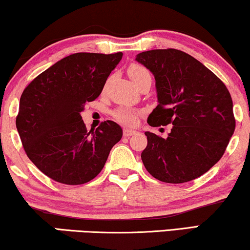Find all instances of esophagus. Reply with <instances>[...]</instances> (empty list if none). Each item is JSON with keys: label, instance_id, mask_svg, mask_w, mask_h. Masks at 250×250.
Returning <instances> with one entry per match:
<instances>
[{"label": "esophagus", "instance_id": "esophagus-1", "mask_svg": "<svg viewBox=\"0 0 250 250\" xmlns=\"http://www.w3.org/2000/svg\"><path fill=\"white\" fill-rule=\"evenodd\" d=\"M136 132H137L136 130H133V129H129V128H125L124 129V136L125 137H130V136L135 135Z\"/></svg>", "mask_w": 250, "mask_h": 250}]
</instances>
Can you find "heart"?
Returning <instances> with one entry per match:
<instances>
[{
	"mask_svg": "<svg viewBox=\"0 0 250 250\" xmlns=\"http://www.w3.org/2000/svg\"><path fill=\"white\" fill-rule=\"evenodd\" d=\"M128 75L136 86H138L139 83L145 82V80H152V75H150L148 69H146L142 64H138V63H131L129 65ZM113 117L119 122H121V124L132 125L137 122L138 113L135 110H132V108L121 107L118 108L117 111H114Z\"/></svg>",
	"mask_w": 250,
	"mask_h": 250,
	"instance_id": "heart-1",
	"label": "heart"
}]
</instances>
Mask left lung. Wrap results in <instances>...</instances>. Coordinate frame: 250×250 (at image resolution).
Returning a JSON list of instances; mask_svg holds the SVG:
<instances>
[{
	"mask_svg": "<svg viewBox=\"0 0 250 250\" xmlns=\"http://www.w3.org/2000/svg\"><path fill=\"white\" fill-rule=\"evenodd\" d=\"M136 61L155 78L159 105L147 122L152 126L172 125L165 139L145 132L143 163L160 181L194 180L220 161L234 132L229 90L203 63L182 51H146L137 54Z\"/></svg>",
	"mask_w": 250,
	"mask_h": 250,
	"instance_id": "left-lung-1",
	"label": "left lung"
}]
</instances>
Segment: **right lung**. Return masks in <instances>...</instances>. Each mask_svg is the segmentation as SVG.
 Instances as JSON below:
<instances>
[{"instance_id": "1", "label": "right lung", "mask_w": 250, "mask_h": 250, "mask_svg": "<svg viewBox=\"0 0 250 250\" xmlns=\"http://www.w3.org/2000/svg\"><path fill=\"white\" fill-rule=\"evenodd\" d=\"M122 55L71 54L24 88L16 125L27 156L48 178L64 185L93 180L120 142L118 124L104 121L88 132L80 113L100 96Z\"/></svg>"}]
</instances>
